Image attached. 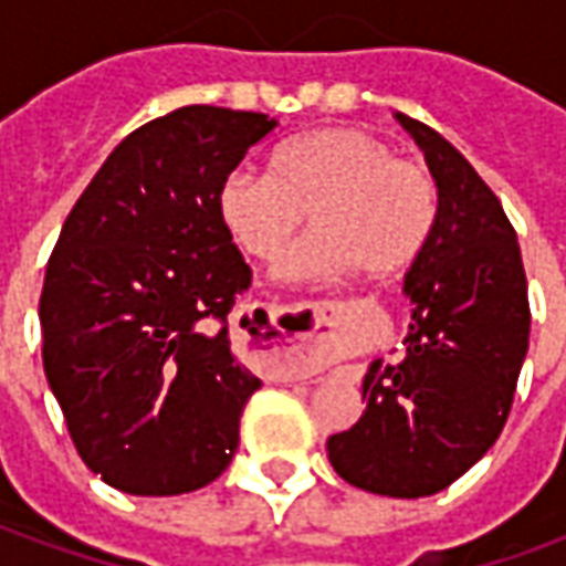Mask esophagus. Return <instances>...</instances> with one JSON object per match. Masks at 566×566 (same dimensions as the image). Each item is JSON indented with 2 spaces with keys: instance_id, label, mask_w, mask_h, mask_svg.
Wrapping results in <instances>:
<instances>
[{
  "instance_id": "esophagus-1",
  "label": "esophagus",
  "mask_w": 566,
  "mask_h": 566,
  "mask_svg": "<svg viewBox=\"0 0 566 566\" xmlns=\"http://www.w3.org/2000/svg\"><path fill=\"white\" fill-rule=\"evenodd\" d=\"M270 318L272 339L270 343H260V348H254V364L260 369L272 373L275 379H303L308 373H315L318 367V343L315 336L308 333H291L284 331V321H303V324H312V321H327V324H336V312L331 306H315V308H294V312H284V308H270L266 312Z\"/></svg>"
}]
</instances>
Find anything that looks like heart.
<instances>
[{
	"mask_svg": "<svg viewBox=\"0 0 566 566\" xmlns=\"http://www.w3.org/2000/svg\"><path fill=\"white\" fill-rule=\"evenodd\" d=\"M218 209L235 245L263 263L282 258L308 211L315 230L282 260L284 279L306 282L355 266L360 279L381 282L424 254L439 190L424 163L394 157L379 136L327 127L275 150L272 175H227Z\"/></svg>",
	"mask_w": 566,
	"mask_h": 566,
	"instance_id": "b5f03b06",
	"label": "heart"
}]
</instances>
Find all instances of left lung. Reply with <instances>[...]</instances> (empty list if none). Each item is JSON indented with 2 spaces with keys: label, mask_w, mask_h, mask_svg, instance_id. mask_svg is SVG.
I'll return each mask as SVG.
<instances>
[{
  "label": "left lung",
  "mask_w": 566,
  "mask_h": 566,
  "mask_svg": "<svg viewBox=\"0 0 566 566\" xmlns=\"http://www.w3.org/2000/svg\"><path fill=\"white\" fill-rule=\"evenodd\" d=\"M397 120L437 178V227L406 272V355L369 364L367 409L327 439V458L348 485L412 500L449 488L500 437L527 355L531 306L522 248L494 190L437 129Z\"/></svg>",
  "instance_id": "obj_1"
}]
</instances>
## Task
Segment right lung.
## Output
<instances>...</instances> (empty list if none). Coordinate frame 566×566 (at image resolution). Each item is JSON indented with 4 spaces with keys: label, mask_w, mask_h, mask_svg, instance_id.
<instances>
[{
    "label": "right lung",
    "mask_w": 566,
    "mask_h": 566,
    "mask_svg": "<svg viewBox=\"0 0 566 566\" xmlns=\"http://www.w3.org/2000/svg\"><path fill=\"white\" fill-rule=\"evenodd\" d=\"M270 115L185 105L148 120L93 175L44 272L42 360L81 461L105 485L172 497L239 449L260 388L227 315L251 270L218 197Z\"/></svg>",
    "instance_id": "obj_1"
}]
</instances>
